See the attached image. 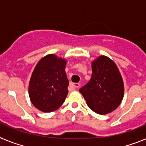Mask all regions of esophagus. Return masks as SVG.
<instances>
[{
    "label": "esophagus",
    "mask_w": 146,
    "mask_h": 146,
    "mask_svg": "<svg viewBox=\"0 0 146 146\" xmlns=\"http://www.w3.org/2000/svg\"><path fill=\"white\" fill-rule=\"evenodd\" d=\"M71 86L74 88H78L80 87L79 83H72V84H71Z\"/></svg>",
    "instance_id": "1"
}]
</instances>
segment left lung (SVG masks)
I'll return each mask as SVG.
<instances>
[{
	"instance_id": "obj_1",
	"label": "left lung",
	"mask_w": 146,
	"mask_h": 146,
	"mask_svg": "<svg viewBox=\"0 0 146 146\" xmlns=\"http://www.w3.org/2000/svg\"><path fill=\"white\" fill-rule=\"evenodd\" d=\"M92 75L86 86L79 90L91 110L100 115L110 113L122 102L124 86L116 64L101 55L91 64Z\"/></svg>"
}]
</instances>
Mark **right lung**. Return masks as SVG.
<instances>
[{
  "label": "right lung",
  "instance_id": "1",
  "mask_svg": "<svg viewBox=\"0 0 146 146\" xmlns=\"http://www.w3.org/2000/svg\"><path fill=\"white\" fill-rule=\"evenodd\" d=\"M66 65V59L50 54L42 58L35 67L28 93L32 104L41 111H55L65 101L69 92Z\"/></svg>",
  "mask_w": 146,
  "mask_h": 146
}]
</instances>
